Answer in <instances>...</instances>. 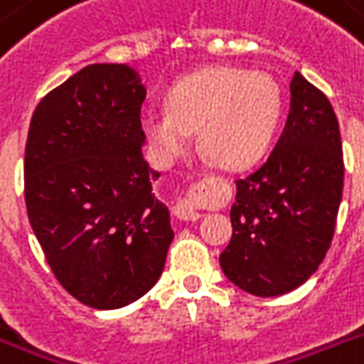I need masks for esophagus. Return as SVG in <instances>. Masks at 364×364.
Instances as JSON below:
<instances>
[{
    "instance_id": "34e87169",
    "label": "esophagus",
    "mask_w": 364,
    "mask_h": 364,
    "mask_svg": "<svg viewBox=\"0 0 364 364\" xmlns=\"http://www.w3.org/2000/svg\"><path fill=\"white\" fill-rule=\"evenodd\" d=\"M198 196V185H191L187 191V196L181 198L173 205V213H176L177 219H183V221H196L200 217L198 210L194 208V200Z\"/></svg>"
}]
</instances>
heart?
Here are the masks:
<instances>
[{"instance_id":"b5f03b06","label":"heart","mask_w":364,"mask_h":364,"mask_svg":"<svg viewBox=\"0 0 364 364\" xmlns=\"http://www.w3.org/2000/svg\"><path fill=\"white\" fill-rule=\"evenodd\" d=\"M282 105V88L272 75L215 65L173 82L166 111H145L141 130L162 159L185 153L198 130L204 153L223 168L238 170L264 154Z\"/></svg>"}]
</instances>
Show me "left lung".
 I'll use <instances>...</instances> for the list:
<instances>
[{
    "label": "left lung",
    "instance_id": "1",
    "mask_svg": "<svg viewBox=\"0 0 364 364\" xmlns=\"http://www.w3.org/2000/svg\"><path fill=\"white\" fill-rule=\"evenodd\" d=\"M342 188L336 113L296 71L276 147L253 173L236 179L232 238L219 257L225 276L255 296H277L302 285L331 247Z\"/></svg>",
    "mask_w": 364,
    "mask_h": 364
}]
</instances>
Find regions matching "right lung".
<instances>
[{"mask_svg": "<svg viewBox=\"0 0 364 364\" xmlns=\"http://www.w3.org/2000/svg\"><path fill=\"white\" fill-rule=\"evenodd\" d=\"M139 77L92 64L33 111L24 156L28 219L60 285L96 310L141 299L173 240L143 159Z\"/></svg>", "mask_w": 364, "mask_h": 364, "instance_id": "right-lung-1", "label": "right lung"}]
</instances>
